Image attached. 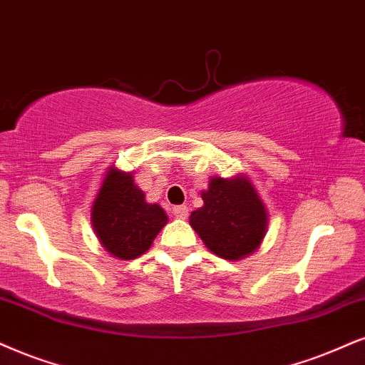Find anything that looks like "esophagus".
Segmentation results:
<instances>
[{
    "instance_id": "esophagus-1",
    "label": "esophagus",
    "mask_w": 365,
    "mask_h": 365,
    "mask_svg": "<svg viewBox=\"0 0 365 365\" xmlns=\"http://www.w3.org/2000/svg\"><path fill=\"white\" fill-rule=\"evenodd\" d=\"M173 214L175 217H178V219H185V217H188V207L187 205L173 207Z\"/></svg>"
}]
</instances>
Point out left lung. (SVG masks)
Segmentation results:
<instances>
[{"mask_svg":"<svg viewBox=\"0 0 365 365\" xmlns=\"http://www.w3.org/2000/svg\"><path fill=\"white\" fill-rule=\"evenodd\" d=\"M202 200L204 207L192 212L190 225L214 255L241 259L259 247L267 214L247 180L212 178Z\"/></svg>","mask_w":365,"mask_h":365,"instance_id":"obj_1","label":"left lung"}]
</instances>
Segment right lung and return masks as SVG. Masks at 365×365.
Instances as JSON below:
<instances>
[{"mask_svg": "<svg viewBox=\"0 0 365 365\" xmlns=\"http://www.w3.org/2000/svg\"><path fill=\"white\" fill-rule=\"evenodd\" d=\"M167 220L160 205L146 204L131 173L109 170L92 205V225L108 252L135 259L148 251Z\"/></svg>", "mask_w": 365, "mask_h": 365, "instance_id": "1", "label": "right lung"}]
</instances>
